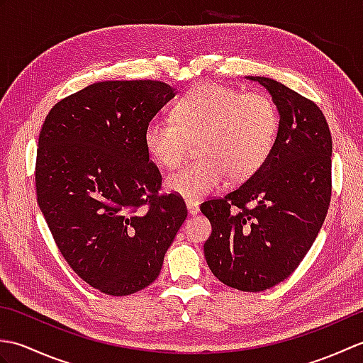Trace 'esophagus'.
Masks as SVG:
<instances>
[{
  "label": "esophagus",
  "mask_w": 363,
  "mask_h": 363,
  "mask_svg": "<svg viewBox=\"0 0 363 363\" xmlns=\"http://www.w3.org/2000/svg\"><path fill=\"white\" fill-rule=\"evenodd\" d=\"M186 204H187V209H189L190 215H196L199 212V204L196 201H194V199H187Z\"/></svg>",
  "instance_id": "esophagus-1"
}]
</instances>
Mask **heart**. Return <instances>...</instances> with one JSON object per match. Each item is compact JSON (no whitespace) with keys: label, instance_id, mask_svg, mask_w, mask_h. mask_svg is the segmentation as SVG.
I'll use <instances>...</instances> for the list:
<instances>
[{"label":"heart","instance_id":"heart-1","mask_svg":"<svg viewBox=\"0 0 363 363\" xmlns=\"http://www.w3.org/2000/svg\"><path fill=\"white\" fill-rule=\"evenodd\" d=\"M277 111L272 99L207 82L176 103L173 118L152 117L143 130L150 156L165 168L186 157L195 140V159L167 177V187L186 198H201L223 177L243 181L264 165L273 148Z\"/></svg>","mask_w":363,"mask_h":363}]
</instances>
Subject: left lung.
<instances>
[{"mask_svg": "<svg viewBox=\"0 0 363 363\" xmlns=\"http://www.w3.org/2000/svg\"><path fill=\"white\" fill-rule=\"evenodd\" d=\"M246 78L272 95L279 128L256 173L226 196L201 204L212 225L204 256L223 284L264 291L295 272L326 218L333 137L311 99L274 79Z\"/></svg>", "mask_w": 363, "mask_h": 363, "instance_id": "left-lung-1", "label": "left lung"}]
</instances>
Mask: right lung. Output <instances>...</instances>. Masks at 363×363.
Instances as JSON below:
<instances>
[{
	"label": "right lung",
	"instance_id": "1",
	"mask_svg": "<svg viewBox=\"0 0 363 363\" xmlns=\"http://www.w3.org/2000/svg\"><path fill=\"white\" fill-rule=\"evenodd\" d=\"M176 95L160 81L95 82L46 115L35 162L37 203L67 264L82 281L126 296L156 281L187 218L160 195L143 130Z\"/></svg>",
	"mask_w": 363,
	"mask_h": 363
}]
</instances>
